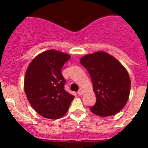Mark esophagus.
Returning <instances> with one entry per match:
<instances>
[{
	"instance_id": "obj_1",
	"label": "esophagus",
	"mask_w": 148,
	"mask_h": 148,
	"mask_svg": "<svg viewBox=\"0 0 148 148\" xmlns=\"http://www.w3.org/2000/svg\"><path fill=\"white\" fill-rule=\"evenodd\" d=\"M84 94V91L82 89H79L78 91V95H82Z\"/></svg>"
}]
</instances>
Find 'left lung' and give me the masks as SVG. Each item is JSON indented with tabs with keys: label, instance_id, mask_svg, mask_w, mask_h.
Listing matches in <instances>:
<instances>
[{
	"label": "left lung",
	"instance_id": "8db88e82",
	"mask_svg": "<svg viewBox=\"0 0 148 148\" xmlns=\"http://www.w3.org/2000/svg\"><path fill=\"white\" fill-rule=\"evenodd\" d=\"M80 63L90 74L96 103L90 110L97 115L108 117L120 112L128 100L130 79L120 62L104 51L87 54Z\"/></svg>",
	"mask_w": 148,
	"mask_h": 148
}]
</instances>
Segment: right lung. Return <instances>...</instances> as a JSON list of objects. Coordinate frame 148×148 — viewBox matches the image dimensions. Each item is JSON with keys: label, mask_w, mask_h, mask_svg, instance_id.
<instances>
[{"label": "right lung", "mask_w": 148, "mask_h": 148, "mask_svg": "<svg viewBox=\"0 0 148 148\" xmlns=\"http://www.w3.org/2000/svg\"><path fill=\"white\" fill-rule=\"evenodd\" d=\"M71 56L56 50L46 51L30 63L24 90L30 104L42 117L56 120L67 112L74 97L64 89L62 68Z\"/></svg>", "instance_id": "obj_1"}]
</instances>
